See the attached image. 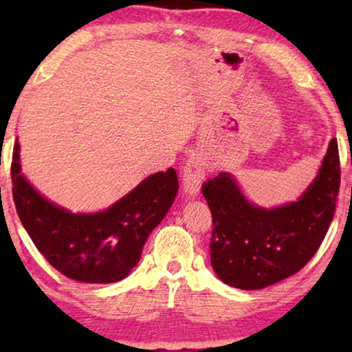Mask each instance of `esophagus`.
<instances>
[{
  "mask_svg": "<svg viewBox=\"0 0 352 352\" xmlns=\"http://www.w3.org/2000/svg\"><path fill=\"white\" fill-rule=\"evenodd\" d=\"M206 177V165L200 157H190L182 170V187L189 195L199 194L201 182Z\"/></svg>",
  "mask_w": 352,
  "mask_h": 352,
  "instance_id": "obj_1",
  "label": "esophagus"
}]
</instances>
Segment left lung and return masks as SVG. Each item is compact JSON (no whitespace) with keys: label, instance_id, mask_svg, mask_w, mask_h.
Masks as SVG:
<instances>
[{"label":"left lung","instance_id":"left-lung-1","mask_svg":"<svg viewBox=\"0 0 352 352\" xmlns=\"http://www.w3.org/2000/svg\"><path fill=\"white\" fill-rule=\"evenodd\" d=\"M340 179L338 142L331 139L316 181L293 204L254 206L228 173L204 182L213 218L210 256L216 276L230 287L261 290L305 267L333 219Z\"/></svg>","mask_w":352,"mask_h":352}]
</instances>
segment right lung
I'll return each instance as SVG.
<instances>
[{
	"instance_id": "1",
	"label": "right lung",
	"mask_w": 352,
	"mask_h": 352,
	"mask_svg": "<svg viewBox=\"0 0 352 352\" xmlns=\"http://www.w3.org/2000/svg\"><path fill=\"white\" fill-rule=\"evenodd\" d=\"M14 144L11 179L19 218L46 261L65 277L86 283H112L136 266L148 235L171 208L177 194L173 168L144 179L110 208L75 214L38 194L21 173Z\"/></svg>"
}]
</instances>
